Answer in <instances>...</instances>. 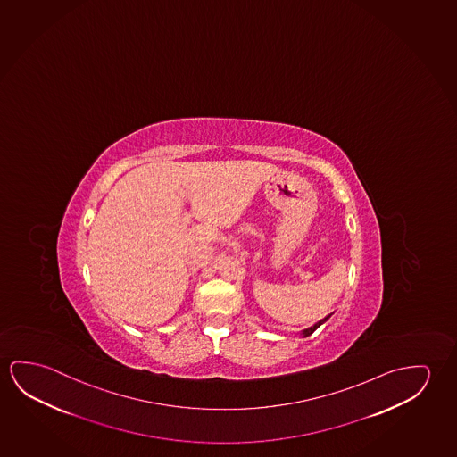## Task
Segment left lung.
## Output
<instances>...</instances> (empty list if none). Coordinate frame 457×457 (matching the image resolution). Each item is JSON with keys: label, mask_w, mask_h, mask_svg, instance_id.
I'll return each instance as SVG.
<instances>
[{"label": "left lung", "mask_w": 457, "mask_h": 457, "mask_svg": "<svg viewBox=\"0 0 457 457\" xmlns=\"http://www.w3.org/2000/svg\"><path fill=\"white\" fill-rule=\"evenodd\" d=\"M330 315H332V313H330ZM330 315H328V316H326V318H323V320H321V321H318V323L313 324V326H312V328H309V329H303V337H309V336H312V334H313V332H315V330L318 329V328H320V326H321V324L326 323V321H328V320H329Z\"/></svg>", "instance_id": "1"}]
</instances>
